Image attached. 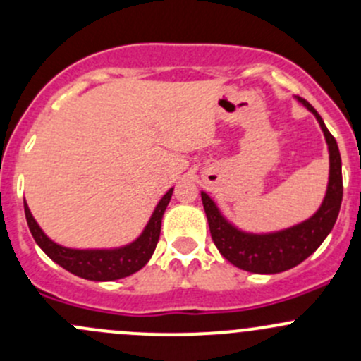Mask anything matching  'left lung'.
<instances>
[{
  "label": "left lung",
  "instance_id": "8db88e82",
  "mask_svg": "<svg viewBox=\"0 0 361 361\" xmlns=\"http://www.w3.org/2000/svg\"><path fill=\"white\" fill-rule=\"evenodd\" d=\"M297 99L319 122L330 154V176L326 195L319 209L309 220L285 228V231L271 232V234H250V232H243L228 224L221 216L213 199L201 192L213 243L231 264L243 271L257 272V274H278V272L295 267L319 248V245L325 241V238L334 228L338 216L342 202V162L337 141L326 129L319 113L302 97H297Z\"/></svg>",
  "mask_w": 361,
  "mask_h": 361
}]
</instances>
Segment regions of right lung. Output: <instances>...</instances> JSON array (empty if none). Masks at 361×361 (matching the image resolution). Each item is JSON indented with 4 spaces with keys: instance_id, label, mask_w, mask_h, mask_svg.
<instances>
[{
    "instance_id": "obj_1",
    "label": "right lung",
    "mask_w": 361,
    "mask_h": 361,
    "mask_svg": "<svg viewBox=\"0 0 361 361\" xmlns=\"http://www.w3.org/2000/svg\"><path fill=\"white\" fill-rule=\"evenodd\" d=\"M171 195H173V188L160 199L157 207L152 213L150 221H148L145 231L141 232V235L136 241L115 250L64 248V246L57 245L52 239L47 238L45 232L39 228V225L32 218L25 201L24 213L29 231H31L36 245L45 251L56 264H59L61 267L66 269L71 274L80 276L83 279H90V281H113V279H120L134 274L141 267H145L147 262L150 260V257L155 251V246L159 243L164 211H166L167 204L171 201Z\"/></svg>"
}]
</instances>
